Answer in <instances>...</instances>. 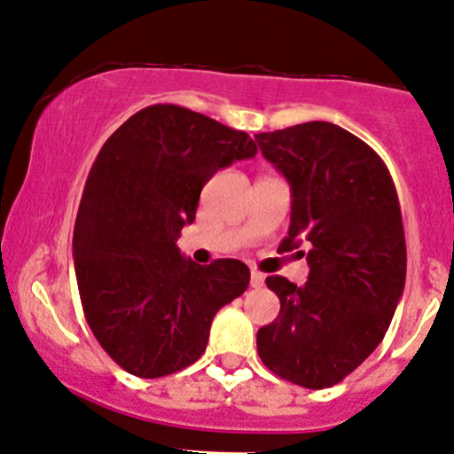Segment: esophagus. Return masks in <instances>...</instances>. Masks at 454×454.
Listing matches in <instances>:
<instances>
[{"mask_svg":"<svg viewBox=\"0 0 454 454\" xmlns=\"http://www.w3.org/2000/svg\"><path fill=\"white\" fill-rule=\"evenodd\" d=\"M264 285V273L260 271H251V287L260 289Z\"/></svg>","mask_w":454,"mask_h":454,"instance_id":"obj_1","label":"esophagus"}]
</instances>
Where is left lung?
<instances>
[{
	"label": "left lung",
	"mask_w": 454,
	"mask_h": 454,
	"mask_svg": "<svg viewBox=\"0 0 454 454\" xmlns=\"http://www.w3.org/2000/svg\"><path fill=\"white\" fill-rule=\"evenodd\" d=\"M255 142L292 187V223L278 251L305 244L309 264L303 287L267 278L280 314L257 330V353L278 378L325 389L373 353L405 289L398 194L382 158L330 121L257 133Z\"/></svg>",
	"instance_id": "obj_1"
}]
</instances>
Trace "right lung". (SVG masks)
I'll return each mask as SVG.
<instances>
[{
    "instance_id": "1",
    "label": "right lung",
    "mask_w": 454,
    "mask_h": 454,
    "mask_svg": "<svg viewBox=\"0 0 454 454\" xmlns=\"http://www.w3.org/2000/svg\"><path fill=\"white\" fill-rule=\"evenodd\" d=\"M255 153L244 130L174 104L140 110L101 146L72 251L85 321L129 373L162 378L194 364L215 314L247 292V264L223 257L201 267L176 239L197 217L203 185Z\"/></svg>"
}]
</instances>
